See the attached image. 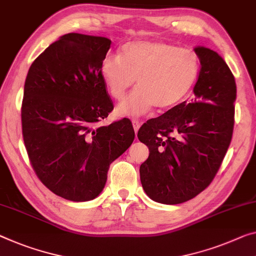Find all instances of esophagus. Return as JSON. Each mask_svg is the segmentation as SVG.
Masks as SVG:
<instances>
[{"label": "esophagus", "instance_id": "1", "mask_svg": "<svg viewBox=\"0 0 256 256\" xmlns=\"http://www.w3.org/2000/svg\"><path fill=\"white\" fill-rule=\"evenodd\" d=\"M132 127H134V130H135V132H138V129H140V121L132 120Z\"/></svg>", "mask_w": 256, "mask_h": 256}]
</instances>
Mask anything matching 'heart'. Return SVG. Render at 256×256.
<instances>
[{
  "label": "heart",
  "instance_id": "heart-1",
  "mask_svg": "<svg viewBox=\"0 0 256 256\" xmlns=\"http://www.w3.org/2000/svg\"><path fill=\"white\" fill-rule=\"evenodd\" d=\"M100 76L110 95L119 100L136 80L137 88L116 106L120 116H140L156 106L169 111L186 100L200 73L194 50L161 41H134L119 54L100 62Z\"/></svg>",
  "mask_w": 256,
  "mask_h": 256
}]
</instances>
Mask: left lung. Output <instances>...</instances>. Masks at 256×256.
Wrapping results in <instances>:
<instances>
[{
    "mask_svg": "<svg viewBox=\"0 0 256 256\" xmlns=\"http://www.w3.org/2000/svg\"><path fill=\"white\" fill-rule=\"evenodd\" d=\"M194 51L202 65L194 102L148 120L137 134L150 151L140 167L142 186L152 200L167 205L186 202L210 186L232 138L234 74L215 51Z\"/></svg>",
    "mask_w": 256,
    "mask_h": 256,
    "instance_id": "8db88e82",
    "label": "left lung"
}]
</instances>
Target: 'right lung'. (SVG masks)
Instances as JSON below:
<instances>
[{
	"label": "right lung",
	"mask_w": 256,
	"mask_h": 256,
	"mask_svg": "<svg viewBox=\"0 0 256 256\" xmlns=\"http://www.w3.org/2000/svg\"><path fill=\"white\" fill-rule=\"evenodd\" d=\"M111 40L68 33L30 65L22 104V129L30 164L54 194L88 202L103 190L112 161L130 146L127 118L102 126L113 102L100 68Z\"/></svg>",
	"instance_id": "add662e5"
}]
</instances>
